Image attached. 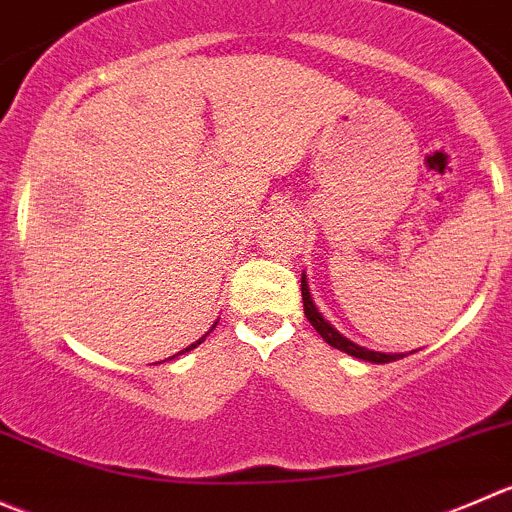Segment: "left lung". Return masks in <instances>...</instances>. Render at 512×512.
<instances>
[{"label":"left lung","mask_w":512,"mask_h":512,"mask_svg":"<svg viewBox=\"0 0 512 512\" xmlns=\"http://www.w3.org/2000/svg\"><path fill=\"white\" fill-rule=\"evenodd\" d=\"M301 296H303V313H306L308 323H311V326L316 328L318 336H321L323 341L328 343V346L338 348V351L348 353V356H356V358H361V361H368V363H391V361H396V358H403V356H398V353L368 351V348L356 346V343L348 341L346 336H341V333H338L336 328H333L331 323H328L326 318H323L321 313H318L316 303L311 301V291H308L306 273H303V276H301Z\"/></svg>","instance_id":"8db88e82"}]
</instances>
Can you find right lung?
<instances>
[{
    "label": "right lung",
    "mask_w": 512,
    "mask_h": 512,
    "mask_svg": "<svg viewBox=\"0 0 512 512\" xmlns=\"http://www.w3.org/2000/svg\"><path fill=\"white\" fill-rule=\"evenodd\" d=\"M204 341H206V336L199 338V341H196V343H191V346L186 348V351H191V348H196V346H199V343H204ZM186 351H181V353H186ZM181 353H176V356H181ZM171 358H174V356H171Z\"/></svg>",
    "instance_id": "right-lung-1"
}]
</instances>
